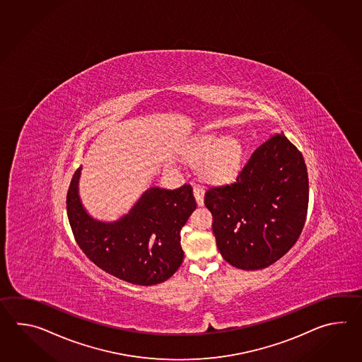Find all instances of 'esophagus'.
Here are the masks:
<instances>
[{
	"label": "esophagus",
	"mask_w": 362,
	"mask_h": 362,
	"mask_svg": "<svg viewBox=\"0 0 362 362\" xmlns=\"http://www.w3.org/2000/svg\"><path fill=\"white\" fill-rule=\"evenodd\" d=\"M194 197H195V200H197V204L198 206H203V203H204V189L203 187H200V186H194Z\"/></svg>",
	"instance_id": "1"
}]
</instances>
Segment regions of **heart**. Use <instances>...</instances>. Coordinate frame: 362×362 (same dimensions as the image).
I'll return each mask as SVG.
<instances>
[{
  "instance_id": "obj_1",
  "label": "heart",
  "mask_w": 362,
  "mask_h": 362,
  "mask_svg": "<svg viewBox=\"0 0 362 362\" xmlns=\"http://www.w3.org/2000/svg\"><path fill=\"white\" fill-rule=\"evenodd\" d=\"M181 154L186 162L198 163L197 170L202 180L209 184H228L242 170L245 147L237 137L204 133L190 139Z\"/></svg>"
}]
</instances>
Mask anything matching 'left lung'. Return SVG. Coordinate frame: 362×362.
<instances>
[{
    "label": "left lung",
    "mask_w": 362,
    "mask_h": 362,
    "mask_svg": "<svg viewBox=\"0 0 362 362\" xmlns=\"http://www.w3.org/2000/svg\"><path fill=\"white\" fill-rule=\"evenodd\" d=\"M308 198L303 155L284 132L276 133L255 150L235 182L212 186L204 195L220 254L243 270L277 262L300 235Z\"/></svg>",
    "instance_id": "1"
}]
</instances>
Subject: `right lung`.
<instances>
[{
	"label": "right lung",
	"instance_id": "1",
	"mask_svg": "<svg viewBox=\"0 0 362 362\" xmlns=\"http://www.w3.org/2000/svg\"><path fill=\"white\" fill-rule=\"evenodd\" d=\"M80 167L67 192V215L77 245L100 269L133 285L172 277L184 260L181 229L197 203L190 185L175 190L148 187L128 214L102 221L88 214L78 194Z\"/></svg>",
	"mask_w": 362,
	"mask_h": 362
}]
</instances>
